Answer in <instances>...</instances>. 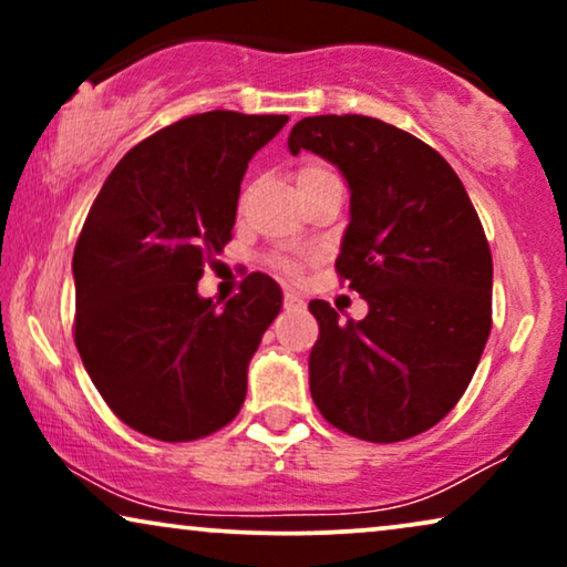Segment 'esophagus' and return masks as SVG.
Wrapping results in <instances>:
<instances>
[{
	"instance_id": "obj_1",
	"label": "esophagus",
	"mask_w": 567,
	"mask_h": 567,
	"mask_svg": "<svg viewBox=\"0 0 567 567\" xmlns=\"http://www.w3.org/2000/svg\"><path fill=\"white\" fill-rule=\"evenodd\" d=\"M284 307H286V309H301V307H305V299H301L299 293L286 291V293H284Z\"/></svg>"
}]
</instances>
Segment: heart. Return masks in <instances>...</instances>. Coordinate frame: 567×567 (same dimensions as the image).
I'll use <instances>...</instances> for the list:
<instances>
[{
  "label": "heart",
  "instance_id": "heart-1",
  "mask_svg": "<svg viewBox=\"0 0 567 567\" xmlns=\"http://www.w3.org/2000/svg\"><path fill=\"white\" fill-rule=\"evenodd\" d=\"M324 175H332V173H328V169L320 165H309L299 173V181H315V177H324Z\"/></svg>",
  "mask_w": 567,
  "mask_h": 567
}]
</instances>
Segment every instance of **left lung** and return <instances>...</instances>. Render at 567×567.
<instances>
[{
	"label": "left lung",
	"mask_w": 567,
	"mask_h": 567,
	"mask_svg": "<svg viewBox=\"0 0 567 567\" xmlns=\"http://www.w3.org/2000/svg\"><path fill=\"white\" fill-rule=\"evenodd\" d=\"M351 190L338 274L369 305L340 322L309 301L320 338L309 392L348 436L392 444L436 425L467 390L491 336L493 258L475 206L436 150L369 115H312L289 134Z\"/></svg>",
	"instance_id": "8db88e82"
}]
</instances>
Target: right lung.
Segmentation results:
<instances>
[{
	"mask_svg": "<svg viewBox=\"0 0 567 567\" xmlns=\"http://www.w3.org/2000/svg\"><path fill=\"white\" fill-rule=\"evenodd\" d=\"M289 115L208 111L136 144L100 188L74 247V343L107 408L159 441H196L243 408L247 367L281 312L250 274L221 309L198 293L237 219L247 162Z\"/></svg>",
	"mask_w": 567,
	"mask_h": 567,
	"instance_id": "1",
	"label": "right lung"
}]
</instances>
